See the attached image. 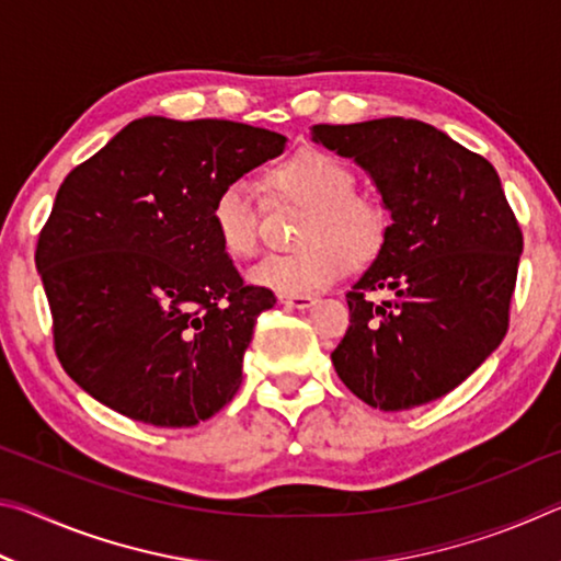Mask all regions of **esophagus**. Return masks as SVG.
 Wrapping results in <instances>:
<instances>
[{
    "label": "esophagus",
    "instance_id": "1",
    "mask_svg": "<svg viewBox=\"0 0 561 561\" xmlns=\"http://www.w3.org/2000/svg\"><path fill=\"white\" fill-rule=\"evenodd\" d=\"M279 301L291 309H309L317 299L311 294H279Z\"/></svg>",
    "mask_w": 561,
    "mask_h": 561
}]
</instances>
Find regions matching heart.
I'll return each instance as SVG.
<instances>
[{
    "instance_id": "b5f03b06",
    "label": "heart",
    "mask_w": 561,
    "mask_h": 561,
    "mask_svg": "<svg viewBox=\"0 0 561 561\" xmlns=\"http://www.w3.org/2000/svg\"><path fill=\"white\" fill-rule=\"evenodd\" d=\"M272 201L307 207L299 225L301 250L272 254L250 272L257 287L311 294L344 277L346 264L371 262L386 242L388 213L374 195L356 190L346 160L324 148H304L267 170ZM213 232L234 260H252L262 242V203L244 180L217 190Z\"/></svg>"
}]
</instances>
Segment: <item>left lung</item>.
Here are the masks:
<instances>
[{
    "label": "left lung",
    "mask_w": 561,
    "mask_h": 561,
    "mask_svg": "<svg viewBox=\"0 0 561 561\" xmlns=\"http://www.w3.org/2000/svg\"><path fill=\"white\" fill-rule=\"evenodd\" d=\"M311 138L354 158L393 225L354 289L351 324L331 354L341 381L381 411L450 393L510 327L522 230L485 158L413 118L319 123ZM392 299L376 305L371 290Z\"/></svg>",
    "instance_id": "8db88e82"
}]
</instances>
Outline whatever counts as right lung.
I'll return each mask as SVG.
<instances>
[{
  "label": "right lung",
  "instance_id": "add662e5",
  "mask_svg": "<svg viewBox=\"0 0 561 561\" xmlns=\"http://www.w3.org/2000/svg\"><path fill=\"white\" fill-rule=\"evenodd\" d=\"M284 144L247 123L146 116L66 175L34 257L56 358L89 396L158 428L232 401L254 321L277 299L244 284L210 207Z\"/></svg>",
  "mask_w": 561,
  "mask_h": 561
}]
</instances>
